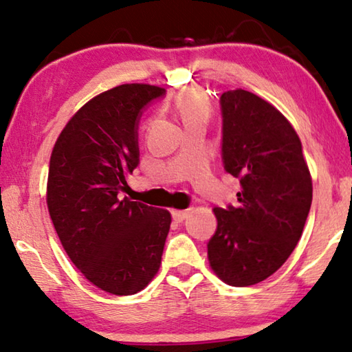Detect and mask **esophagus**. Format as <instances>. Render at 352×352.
Returning <instances> with one entry per match:
<instances>
[{"instance_id": "1", "label": "esophagus", "mask_w": 352, "mask_h": 352, "mask_svg": "<svg viewBox=\"0 0 352 352\" xmlns=\"http://www.w3.org/2000/svg\"><path fill=\"white\" fill-rule=\"evenodd\" d=\"M188 214H190V210H172V218L177 223H182L183 219H186Z\"/></svg>"}]
</instances>
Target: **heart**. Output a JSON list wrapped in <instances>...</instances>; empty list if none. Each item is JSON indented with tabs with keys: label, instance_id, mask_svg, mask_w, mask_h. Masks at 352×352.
Wrapping results in <instances>:
<instances>
[{
	"label": "heart",
	"instance_id": "b5f03b06",
	"mask_svg": "<svg viewBox=\"0 0 352 352\" xmlns=\"http://www.w3.org/2000/svg\"><path fill=\"white\" fill-rule=\"evenodd\" d=\"M175 106L185 126L197 122V120L207 122V118L210 117L208 99L206 98V94L196 90V88H188V90L178 94L175 99Z\"/></svg>",
	"mask_w": 352,
	"mask_h": 352
}]
</instances>
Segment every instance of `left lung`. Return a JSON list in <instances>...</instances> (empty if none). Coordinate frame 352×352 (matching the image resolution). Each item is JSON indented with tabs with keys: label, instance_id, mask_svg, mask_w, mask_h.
<instances>
[{
	"label": "left lung",
	"instance_id": "left-lung-1",
	"mask_svg": "<svg viewBox=\"0 0 352 352\" xmlns=\"http://www.w3.org/2000/svg\"><path fill=\"white\" fill-rule=\"evenodd\" d=\"M224 169L240 180L239 204L213 208L208 264L230 286L274 275L302 237L313 183L300 139L285 115L246 90L221 94Z\"/></svg>",
	"mask_w": 352,
	"mask_h": 352
}]
</instances>
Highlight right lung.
I'll list each match as a JSON object with an SVG mask.
<instances>
[{
	"label": "right lung",
	"instance_id": "obj_1",
	"mask_svg": "<svg viewBox=\"0 0 352 352\" xmlns=\"http://www.w3.org/2000/svg\"><path fill=\"white\" fill-rule=\"evenodd\" d=\"M166 93L124 83L72 115L52 150L47 208L58 239L82 275L115 296L142 291L158 274L169 210L120 197L139 164L138 120Z\"/></svg>",
	"mask_w": 352,
	"mask_h": 352
}]
</instances>
